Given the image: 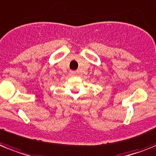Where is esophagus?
I'll return each instance as SVG.
<instances>
[{"label": "esophagus", "instance_id": "34e87169", "mask_svg": "<svg viewBox=\"0 0 156 156\" xmlns=\"http://www.w3.org/2000/svg\"><path fill=\"white\" fill-rule=\"evenodd\" d=\"M70 76H76L77 72L76 71H74V70H71V71H70Z\"/></svg>", "mask_w": 156, "mask_h": 156}]
</instances>
